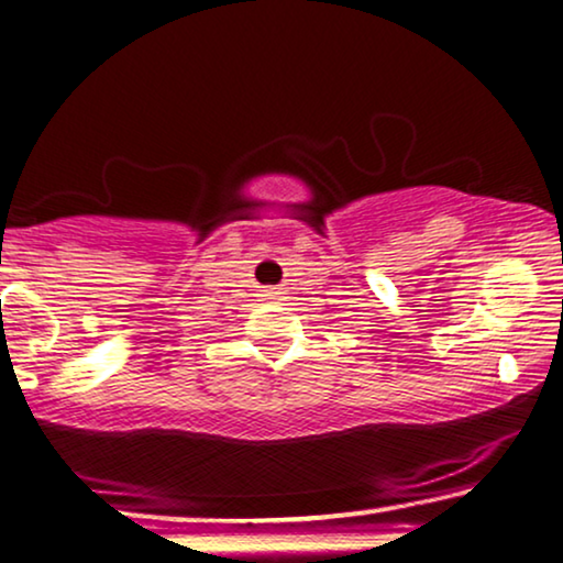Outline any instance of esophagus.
<instances>
[{
  "instance_id": "obj_1",
  "label": "esophagus",
  "mask_w": 563,
  "mask_h": 563,
  "mask_svg": "<svg viewBox=\"0 0 563 563\" xmlns=\"http://www.w3.org/2000/svg\"><path fill=\"white\" fill-rule=\"evenodd\" d=\"M267 296H269V299H277V296H280V290H277V288H267Z\"/></svg>"
}]
</instances>
